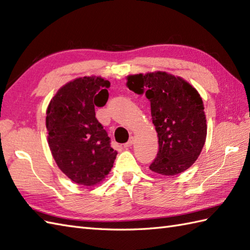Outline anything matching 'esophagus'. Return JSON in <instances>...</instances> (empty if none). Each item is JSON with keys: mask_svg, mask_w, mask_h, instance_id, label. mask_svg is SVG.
I'll use <instances>...</instances> for the list:
<instances>
[{"mask_svg": "<svg viewBox=\"0 0 250 250\" xmlns=\"http://www.w3.org/2000/svg\"><path fill=\"white\" fill-rule=\"evenodd\" d=\"M133 142H134V139H133V137H131V139L129 140V142H128V143H125V144L124 145V146H125V148H129V147H131L132 145H133Z\"/></svg>", "mask_w": 250, "mask_h": 250, "instance_id": "34e87169", "label": "esophagus"}]
</instances>
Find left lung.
I'll return each instance as SVG.
<instances>
[{
    "label": "left lung",
    "mask_w": 250,
    "mask_h": 250,
    "mask_svg": "<svg viewBox=\"0 0 250 250\" xmlns=\"http://www.w3.org/2000/svg\"><path fill=\"white\" fill-rule=\"evenodd\" d=\"M126 87L150 101L159 151L149 168L174 176L196 161L207 134L204 104L192 84L179 76L155 71L126 77Z\"/></svg>",
    "instance_id": "8db88e82"
}]
</instances>
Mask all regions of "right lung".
Returning <instances> with one entry per match:
<instances>
[{"mask_svg":"<svg viewBox=\"0 0 250 250\" xmlns=\"http://www.w3.org/2000/svg\"><path fill=\"white\" fill-rule=\"evenodd\" d=\"M109 86L101 76L75 78L58 90L46 110L47 141L58 167L87 187L103 182L117 156L94 109L107 102Z\"/></svg>","mask_w":250,"mask_h":250,"instance_id":"1","label":"right lung"}]
</instances>
